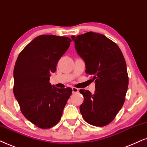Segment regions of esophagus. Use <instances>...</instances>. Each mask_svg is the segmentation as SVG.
Returning <instances> with one entry per match:
<instances>
[{
  "instance_id": "34e87169",
  "label": "esophagus",
  "mask_w": 147,
  "mask_h": 147,
  "mask_svg": "<svg viewBox=\"0 0 147 147\" xmlns=\"http://www.w3.org/2000/svg\"><path fill=\"white\" fill-rule=\"evenodd\" d=\"M72 93H78V92H79V89H77V88H76V87H72Z\"/></svg>"
}]
</instances>
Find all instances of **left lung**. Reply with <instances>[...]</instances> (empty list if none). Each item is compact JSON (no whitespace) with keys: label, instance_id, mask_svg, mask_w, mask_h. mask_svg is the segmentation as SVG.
Listing matches in <instances>:
<instances>
[{"label":"left lung","instance_id":"obj_1","mask_svg":"<svg viewBox=\"0 0 147 147\" xmlns=\"http://www.w3.org/2000/svg\"><path fill=\"white\" fill-rule=\"evenodd\" d=\"M77 54L85 64V72L93 77L95 93L81 89L83 103L82 116L89 124L104 126L115 118L122 108L128 89L126 64L120 48L104 35L89 32L75 37Z\"/></svg>","mask_w":147,"mask_h":147}]
</instances>
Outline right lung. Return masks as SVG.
Listing matches in <instances>:
<instances>
[{"label":"right lung","instance_id":"right-lung-1","mask_svg":"<svg viewBox=\"0 0 147 147\" xmlns=\"http://www.w3.org/2000/svg\"><path fill=\"white\" fill-rule=\"evenodd\" d=\"M70 42L68 37L38 36L21 51L15 63L14 95L23 116L40 128L58 124L72 94L71 88L58 89L49 81Z\"/></svg>","mask_w":147,"mask_h":147}]
</instances>
